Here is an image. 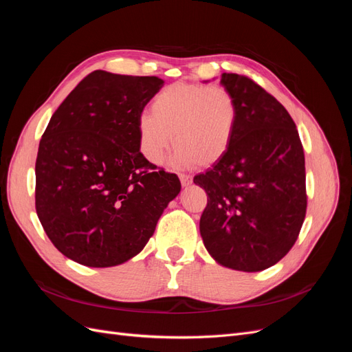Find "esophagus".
Segmentation results:
<instances>
[{"label": "esophagus", "instance_id": "obj_1", "mask_svg": "<svg viewBox=\"0 0 352 352\" xmlns=\"http://www.w3.org/2000/svg\"><path fill=\"white\" fill-rule=\"evenodd\" d=\"M179 179H180V184H182L184 186H189L190 184H192V176L189 175H179Z\"/></svg>", "mask_w": 352, "mask_h": 352}]
</instances>
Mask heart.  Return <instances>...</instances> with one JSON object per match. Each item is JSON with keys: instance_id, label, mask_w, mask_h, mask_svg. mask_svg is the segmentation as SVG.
<instances>
[{"instance_id": "b5f03b06", "label": "heart", "mask_w": 352, "mask_h": 352, "mask_svg": "<svg viewBox=\"0 0 352 352\" xmlns=\"http://www.w3.org/2000/svg\"><path fill=\"white\" fill-rule=\"evenodd\" d=\"M238 122L239 104L228 88L173 83L153 98L151 114L138 117V141L148 162L160 164L173 146L175 133L173 162L207 167L228 154Z\"/></svg>"}]
</instances>
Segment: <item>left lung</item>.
Masks as SVG:
<instances>
[{
	"label": "left lung",
	"mask_w": 352,
	"mask_h": 352,
	"mask_svg": "<svg viewBox=\"0 0 352 352\" xmlns=\"http://www.w3.org/2000/svg\"><path fill=\"white\" fill-rule=\"evenodd\" d=\"M239 122L228 154L194 177L207 192L199 232L219 264L261 272L282 260L307 211L302 144L289 113L252 79L223 73Z\"/></svg>",
	"instance_id": "left-lung-1"
}]
</instances>
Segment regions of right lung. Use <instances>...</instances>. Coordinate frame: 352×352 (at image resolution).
Returning <instances> with one entry per match:
<instances>
[{"label":"right lung","mask_w":352,"mask_h":352,"mask_svg":"<svg viewBox=\"0 0 352 352\" xmlns=\"http://www.w3.org/2000/svg\"><path fill=\"white\" fill-rule=\"evenodd\" d=\"M164 80L89 73L52 114L35 164V207L67 258L111 267L140 254L179 192L140 151L138 117Z\"/></svg>","instance_id":"add662e5"}]
</instances>
